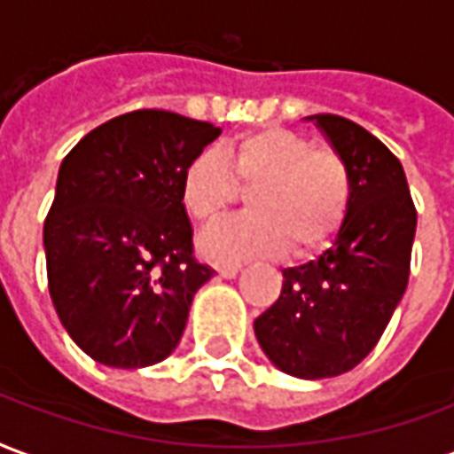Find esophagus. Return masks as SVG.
<instances>
[{
  "label": "esophagus",
  "mask_w": 454,
  "mask_h": 454,
  "mask_svg": "<svg viewBox=\"0 0 454 454\" xmlns=\"http://www.w3.org/2000/svg\"><path fill=\"white\" fill-rule=\"evenodd\" d=\"M241 270V263H217V273L223 278H234Z\"/></svg>",
  "instance_id": "esophagus-1"
}]
</instances>
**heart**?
<instances>
[{
	"instance_id": "1",
	"label": "heart",
	"mask_w": 454,
	"mask_h": 454,
	"mask_svg": "<svg viewBox=\"0 0 454 454\" xmlns=\"http://www.w3.org/2000/svg\"><path fill=\"white\" fill-rule=\"evenodd\" d=\"M249 188V215L215 224L200 237L213 259H241L290 247H322L339 231L353 198V174L333 147H312L300 132L263 128L223 150L195 154L181 178V200L200 224L220 220Z\"/></svg>"
}]
</instances>
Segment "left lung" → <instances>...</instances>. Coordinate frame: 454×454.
<instances>
[{"mask_svg": "<svg viewBox=\"0 0 454 454\" xmlns=\"http://www.w3.org/2000/svg\"><path fill=\"white\" fill-rule=\"evenodd\" d=\"M348 161L353 198L319 259L283 270V290L254 332L270 363L304 380L348 372L375 348L403 297L416 207L402 161L358 122L312 115Z\"/></svg>", "mask_w": 454, "mask_h": 454, "instance_id": "obj_1", "label": "left lung"}]
</instances>
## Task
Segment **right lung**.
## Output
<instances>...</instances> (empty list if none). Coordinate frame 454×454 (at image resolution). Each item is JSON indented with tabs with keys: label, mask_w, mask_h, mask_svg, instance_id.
I'll use <instances>...</instances> for the list:
<instances>
[{
	"label": "right lung",
	"mask_w": 454,
	"mask_h": 454,
	"mask_svg": "<svg viewBox=\"0 0 454 454\" xmlns=\"http://www.w3.org/2000/svg\"><path fill=\"white\" fill-rule=\"evenodd\" d=\"M220 132L142 108L94 128L62 159L43 227L48 290L96 363L154 365L184 336L193 295L215 270L195 259L181 178Z\"/></svg>",
	"instance_id": "1"
}]
</instances>
